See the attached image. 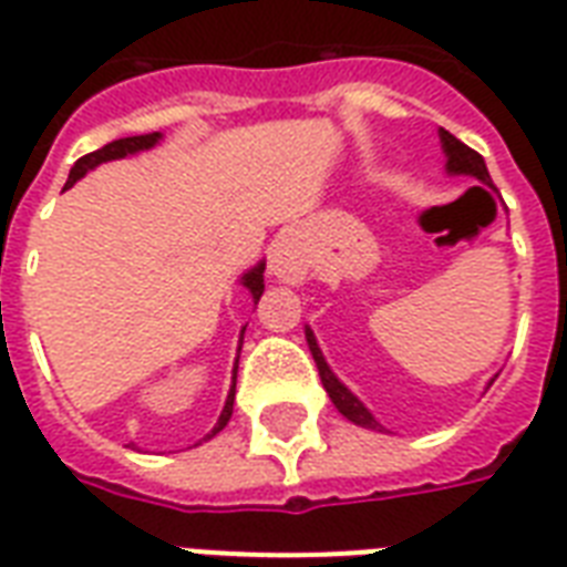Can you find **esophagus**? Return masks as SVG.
<instances>
[{
  "instance_id": "34e87169",
  "label": "esophagus",
  "mask_w": 567,
  "mask_h": 567,
  "mask_svg": "<svg viewBox=\"0 0 567 567\" xmlns=\"http://www.w3.org/2000/svg\"><path fill=\"white\" fill-rule=\"evenodd\" d=\"M270 276L279 282H302L306 276V249H302L300 237L282 235L270 249Z\"/></svg>"
}]
</instances>
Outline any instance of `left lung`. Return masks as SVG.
<instances>
[{
    "label": "left lung",
    "instance_id": "left-lung-1",
    "mask_svg": "<svg viewBox=\"0 0 567 567\" xmlns=\"http://www.w3.org/2000/svg\"><path fill=\"white\" fill-rule=\"evenodd\" d=\"M440 142H443V151H446V168L452 172V175H473V178H478L482 184H487V187H494L491 184V175H487V166H485V157L478 154V151H473L470 145H464L461 140H455L449 130L440 127ZM306 341H309V351H312L315 357V365H318V374H321V383L323 389H327V395H330V401L336 404V410H339L341 416L351 419L353 425H362V427H371V431H380L378 419L371 416L369 408L362 404L357 395H353L351 389L344 386L336 374L330 371V365H327V360H323L321 348H318V341H315V332L306 327Z\"/></svg>",
    "mask_w": 567,
    "mask_h": 567
}]
</instances>
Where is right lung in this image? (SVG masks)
I'll return each mask as SVG.
<instances>
[{"mask_svg": "<svg viewBox=\"0 0 567 567\" xmlns=\"http://www.w3.org/2000/svg\"><path fill=\"white\" fill-rule=\"evenodd\" d=\"M157 142H159V133H145V136H127V140L110 142V145H103V148L92 151V154H85V157L76 159V163H73V168H71V175H68V184H64V187H73V184H76V181H80L82 175L89 172V168L101 166V163H106V159H121V157H127V154H136V151L154 148ZM240 282L249 288V293H252L255 302L261 300V293H265V261H258L252 270H246V274L240 276ZM240 344H244V332H240ZM237 360H240V348H237ZM235 378H237V362H235ZM231 410H235V380H231V392H228L226 408H223V413H219V419H216L214 431H210L205 440L216 437V434H219V431L228 425V419H231Z\"/></svg>", "mask_w": 567, "mask_h": 567, "instance_id": "1", "label": "right lung"}]
</instances>
